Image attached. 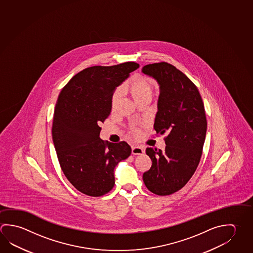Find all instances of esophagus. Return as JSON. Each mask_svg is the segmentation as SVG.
<instances>
[{
    "label": "esophagus",
    "mask_w": 253,
    "mask_h": 253,
    "mask_svg": "<svg viewBox=\"0 0 253 253\" xmlns=\"http://www.w3.org/2000/svg\"><path fill=\"white\" fill-rule=\"evenodd\" d=\"M131 153L134 155H142L144 153V149L141 146H134L131 147Z\"/></svg>",
    "instance_id": "esophagus-1"
}]
</instances>
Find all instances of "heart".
Here are the masks:
<instances>
[{"instance_id":"1","label":"heart","mask_w":253,"mask_h":253,"mask_svg":"<svg viewBox=\"0 0 253 253\" xmlns=\"http://www.w3.org/2000/svg\"><path fill=\"white\" fill-rule=\"evenodd\" d=\"M123 89L128 91L136 104L144 99H151L155 92V88L152 81L148 77L143 76H135L128 83V84L126 85ZM121 96L122 90L116 89L112 96L111 107L113 109L116 108L117 103L120 100ZM130 133L134 137H137L140 135V130L137 127H132L130 128Z\"/></svg>"}]
</instances>
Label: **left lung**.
Instances as JSON below:
<instances>
[{
	"label": "left lung",
	"instance_id": "1",
	"mask_svg": "<svg viewBox=\"0 0 253 253\" xmlns=\"http://www.w3.org/2000/svg\"><path fill=\"white\" fill-rule=\"evenodd\" d=\"M142 72L160 85L154 128L167 135L164 151L146 148L152 166L143 181L155 195H171L186 185L199 164L207 130L204 102L193 82L169 63L149 64Z\"/></svg>",
	"mask_w": 253,
	"mask_h": 253
}]
</instances>
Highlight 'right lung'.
I'll use <instances>...</instances> for the list:
<instances>
[{
  "mask_svg": "<svg viewBox=\"0 0 253 253\" xmlns=\"http://www.w3.org/2000/svg\"><path fill=\"white\" fill-rule=\"evenodd\" d=\"M138 67L125 62L85 68L58 95L51 129L54 146L65 176L84 195L97 197L111 190L114 169L131 154L126 142H105L99 133L110 115L115 89Z\"/></svg>",
  "mask_w": 253,
  "mask_h": 253,
  "instance_id": "obj_1",
  "label": "right lung"
}]
</instances>
